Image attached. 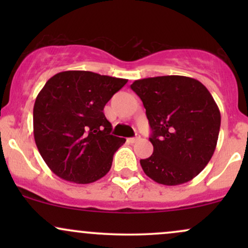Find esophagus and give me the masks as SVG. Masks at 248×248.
I'll use <instances>...</instances> for the list:
<instances>
[{
    "mask_svg": "<svg viewBox=\"0 0 248 248\" xmlns=\"http://www.w3.org/2000/svg\"><path fill=\"white\" fill-rule=\"evenodd\" d=\"M139 140H140V135L135 136V138H130V139H128V141H129L130 143H135V142H138Z\"/></svg>",
    "mask_w": 248,
    "mask_h": 248,
    "instance_id": "34e87169",
    "label": "esophagus"
}]
</instances>
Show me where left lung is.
Segmentation results:
<instances>
[{"instance_id": "1", "label": "left lung", "mask_w": 248, "mask_h": 248, "mask_svg": "<svg viewBox=\"0 0 248 248\" xmlns=\"http://www.w3.org/2000/svg\"><path fill=\"white\" fill-rule=\"evenodd\" d=\"M130 88L143 102L152 128L150 157L141 160L148 177L163 186L191 181L211 160L220 112L201 81L183 76L135 80Z\"/></svg>"}]
</instances>
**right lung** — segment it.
I'll list each match as a JSON object with an SVG mask.
<instances>
[{"instance_id": "obj_1", "label": "right lung", "mask_w": 248, "mask_h": 248, "mask_svg": "<svg viewBox=\"0 0 248 248\" xmlns=\"http://www.w3.org/2000/svg\"><path fill=\"white\" fill-rule=\"evenodd\" d=\"M127 81L90 71H64L46 81L33 106V136L58 177L88 184L109 171L126 139L110 135L102 110Z\"/></svg>"}]
</instances>
